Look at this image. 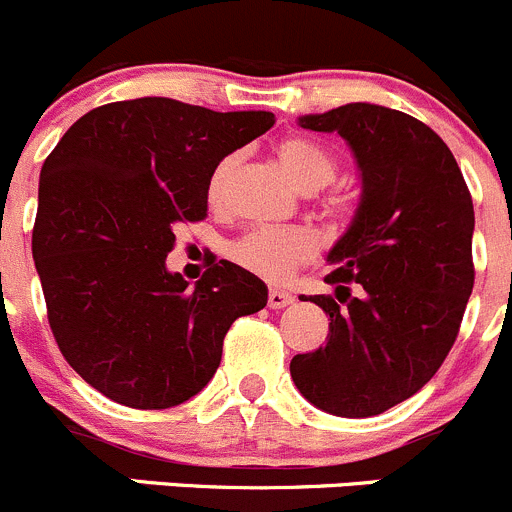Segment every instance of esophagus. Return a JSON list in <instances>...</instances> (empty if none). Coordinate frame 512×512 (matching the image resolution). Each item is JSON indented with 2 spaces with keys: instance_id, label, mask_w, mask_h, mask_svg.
Listing matches in <instances>:
<instances>
[{
  "instance_id": "1",
  "label": "esophagus",
  "mask_w": 512,
  "mask_h": 512,
  "mask_svg": "<svg viewBox=\"0 0 512 512\" xmlns=\"http://www.w3.org/2000/svg\"><path fill=\"white\" fill-rule=\"evenodd\" d=\"M293 301H296V298L288 291H278V288H271V291H268V308H286L291 306Z\"/></svg>"
}]
</instances>
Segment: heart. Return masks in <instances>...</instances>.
Instances as JSON below:
<instances>
[{"label":"heart","instance_id":"b5f03b06","mask_svg":"<svg viewBox=\"0 0 512 512\" xmlns=\"http://www.w3.org/2000/svg\"><path fill=\"white\" fill-rule=\"evenodd\" d=\"M278 161L283 164V169L288 171V176L293 179V184L303 191H318L328 184V181L336 176V159L328 154L326 149L316 144L311 139H303V136H288L278 144L276 149ZM236 164H239V156L231 154L224 156L219 164L214 166L209 176V201L214 206L224 204L226 191H229L231 179H234ZM356 196L351 191H341V194H333L326 199V216H331L338 224H346L356 214ZM318 244L316 236L306 229H254L249 234H244L241 239H236L229 246V258L241 266L244 271L254 273V276L266 278V281L281 283L296 271L298 266H306L313 256H316Z\"/></svg>","mask_w":512,"mask_h":512}]
</instances>
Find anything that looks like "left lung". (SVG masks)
Here are the masks:
<instances>
[{
	"label": "left lung",
	"mask_w": 512,
	"mask_h": 512,
	"mask_svg": "<svg viewBox=\"0 0 512 512\" xmlns=\"http://www.w3.org/2000/svg\"><path fill=\"white\" fill-rule=\"evenodd\" d=\"M346 139L361 201L328 254L336 296H311L331 316L326 346L298 353L301 396L341 418L398 406L435 376L473 291V199L458 161L430 126L378 104L298 119Z\"/></svg>",
	"instance_id": "1"
}]
</instances>
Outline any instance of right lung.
Listing matches in <instances>:
<instances>
[{
	"mask_svg": "<svg viewBox=\"0 0 512 512\" xmlns=\"http://www.w3.org/2000/svg\"><path fill=\"white\" fill-rule=\"evenodd\" d=\"M166 96L114 101L69 126L39 176L32 256L69 366L111 401L179 406L214 378L224 336L268 288L219 261L189 288L166 268L174 229L206 219L209 176L273 126Z\"/></svg>",
	"mask_w": 512,
	"mask_h": 512,
	"instance_id": "1",
	"label": "right lung"
}]
</instances>
